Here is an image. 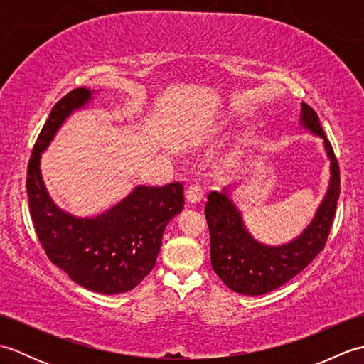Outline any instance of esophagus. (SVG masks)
I'll use <instances>...</instances> for the list:
<instances>
[{"instance_id":"1","label":"esophagus","mask_w":364,"mask_h":364,"mask_svg":"<svg viewBox=\"0 0 364 364\" xmlns=\"http://www.w3.org/2000/svg\"><path fill=\"white\" fill-rule=\"evenodd\" d=\"M184 198H186V202L189 205L200 203L203 200V191H202V188L197 186V184H194V186L188 188L186 194H184Z\"/></svg>"}]
</instances>
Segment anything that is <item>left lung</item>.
Masks as SVG:
<instances>
[{
    "mask_svg": "<svg viewBox=\"0 0 364 364\" xmlns=\"http://www.w3.org/2000/svg\"><path fill=\"white\" fill-rule=\"evenodd\" d=\"M300 106V127L322 139L330 161V180L314 218L299 236L277 245L261 242L247 228L242 211L233 202V184L208 196L205 215L211 236V266L231 291L242 296H262L300 274L323 250L335 218L339 197L338 161L318 115L308 105Z\"/></svg>",
    "mask_w": 364,
    "mask_h": 364,
    "instance_id": "1",
    "label": "left lung"
}]
</instances>
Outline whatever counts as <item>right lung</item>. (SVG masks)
<instances>
[{"instance_id":"right-lung-1","label":"right lung","mask_w":364,"mask_h":364,"mask_svg":"<svg viewBox=\"0 0 364 364\" xmlns=\"http://www.w3.org/2000/svg\"><path fill=\"white\" fill-rule=\"evenodd\" d=\"M97 90L80 87L53 107L28 166L29 210L38 241L53 264L82 288L100 294L134 289L156 264L167 223L184 206L183 184L134 186L120 202L94 215H75L54 203L41 161L58 131L76 111L89 106Z\"/></svg>"}]
</instances>
